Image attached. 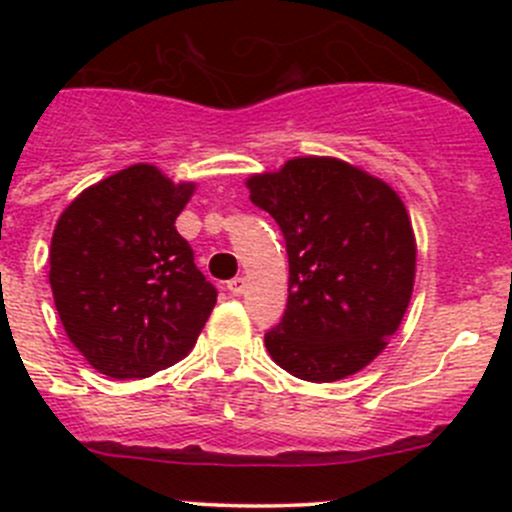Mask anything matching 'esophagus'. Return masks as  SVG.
Masks as SVG:
<instances>
[{
	"instance_id": "1",
	"label": "esophagus",
	"mask_w": 512,
	"mask_h": 512,
	"mask_svg": "<svg viewBox=\"0 0 512 512\" xmlns=\"http://www.w3.org/2000/svg\"><path fill=\"white\" fill-rule=\"evenodd\" d=\"M227 289H230V292L235 294V297H240V294H245L247 280H245V277H235V280L227 282Z\"/></svg>"
}]
</instances>
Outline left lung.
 <instances>
[{"mask_svg":"<svg viewBox=\"0 0 512 512\" xmlns=\"http://www.w3.org/2000/svg\"><path fill=\"white\" fill-rule=\"evenodd\" d=\"M287 242V312L265 334L272 361L314 384L369 366L401 327L416 235L389 183L332 156H299L245 180Z\"/></svg>","mask_w":512,"mask_h":512,"instance_id":"obj_1","label":"left lung"}]
</instances>
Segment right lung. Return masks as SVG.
Masks as SVG:
<instances>
[{
    "mask_svg": "<svg viewBox=\"0 0 512 512\" xmlns=\"http://www.w3.org/2000/svg\"><path fill=\"white\" fill-rule=\"evenodd\" d=\"M195 183L133 163L81 190L51 235L49 285L69 342L111 379H146L198 342L218 292L175 218Z\"/></svg>",
    "mask_w": 512,
    "mask_h": 512,
    "instance_id": "add662e5",
    "label": "right lung"
}]
</instances>
